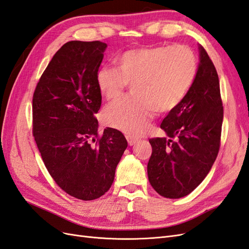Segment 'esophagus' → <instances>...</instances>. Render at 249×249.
<instances>
[{"label":"esophagus","mask_w":249,"mask_h":249,"mask_svg":"<svg viewBox=\"0 0 249 249\" xmlns=\"http://www.w3.org/2000/svg\"><path fill=\"white\" fill-rule=\"evenodd\" d=\"M126 140H127V143H129V145H131V146L134 145V144H136V143L139 141L138 138L130 136V135H127V136H126Z\"/></svg>","instance_id":"obj_1"}]
</instances>
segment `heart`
<instances>
[{"mask_svg":"<svg viewBox=\"0 0 249 249\" xmlns=\"http://www.w3.org/2000/svg\"><path fill=\"white\" fill-rule=\"evenodd\" d=\"M117 70L103 67L96 73L100 92L114 101L132 86L134 96L110 105L103 112L107 125L132 136L144 132L156 110L166 113L182 103L197 72L194 53L185 46L146 47L123 53Z\"/></svg>","mask_w":249,"mask_h":249,"instance_id":"b5f03b06","label":"heart"}]
</instances>
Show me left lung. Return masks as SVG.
<instances>
[{
  "instance_id": "left-lung-1",
  "label": "left lung",
  "mask_w": 249,
  "mask_h": 249,
  "mask_svg": "<svg viewBox=\"0 0 249 249\" xmlns=\"http://www.w3.org/2000/svg\"><path fill=\"white\" fill-rule=\"evenodd\" d=\"M199 63L189 91L163 119L161 129L171 139H149L150 185L162 196L180 198L207 177L219 152L223 107L219 79L206 50L198 44Z\"/></svg>"
}]
</instances>
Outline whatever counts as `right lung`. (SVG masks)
Segmentation results:
<instances>
[{
  "label": "right lung",
  "mask_w": 249,
  "mask_h": 249,
  "mask_svg": "<svg viewBox=\"0 0 249 249\" xmlns=\"http://www.w3.org/2000/svg\"><path fill=\"white\" fill-rule=\"evenodd\" d=\"M106 49L101 41L66 42L33 95V136L43 163L62 190L82 200L96 199L110 189L127 146L123 133L111 127L95 140L94 114L102 104L96 73Z\"/></svg>",
  "instance_id": "right-lung-1"
}]
</instances>
